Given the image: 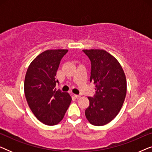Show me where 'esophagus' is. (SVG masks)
I'll return each mask as SVG.
<instances>
[{"label": "esophagus", "instance_id": "1", "mask_svg": "<svg viewBox=\"0 0 152 152\" xmlns=\"http://www.w3.org/2000/svg\"><path fill=\"white\" fill-rule=\"evenodd\" d=\"M75 95V97L76 98H77V99H78V98H80V97H81L80 95H76V94H75V95Z\"/></svg>", "mask_w": 152, "mask_h": 152}]
</instances>
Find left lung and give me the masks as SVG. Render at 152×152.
<instances>
[{
	"instance_id": "obj_1",
	"label": "left lung",
	"mask_w": 152,
	"mask_h": 152,
	"mask_svg": "<svg viewBox=\"0 0 152 152\" xmlns=\"http://www.w3.org/2000/svg\"><path fill=\"white\" fill-rule=\"evenodd\" d=\"M82 51L91 61L90 82L95 84V94L88 97L90 104L85 115L93 125H105L116 117L124 103L126 93L125 75L118 60L107 51Z\"/></svg>"
}]
</instances>
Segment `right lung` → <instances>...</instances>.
Instances as JSON below:
<instances>
[{"mask_svg": "<svg viewBox=\"0 0 152 152\" xmlns=\"http://www.w3.org/2000/svg\"><path fill=\"white\" fill-rule=\"evenodd\" d=\"M68 50H48L39 55L29 66L24 91L31 111L39 121L53 126L63 119L72 98L68 93L56 91L59 83L56 74Z\"/></svg>", "mask_w": 152, "mask_h": 152, "instance_id": "right-lung-1", "label": "right lung"}]
</instances>
